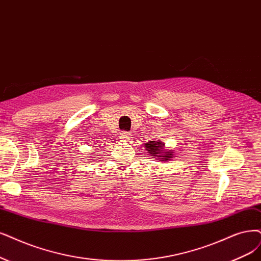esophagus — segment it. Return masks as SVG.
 Returning <instances> with one entry per match:
<instances>
[{"mask_svg":"<svg viewBox=\"0 0 261 261\" xmlns=\"http://www.w3.org/2000/svg\"><path fill=\"white\" fill-rule=\"evenodd\" d=\"M120 138H121V140L127 141V140L131 139V134L129 132H127V131H122L121 134H120Z\"/></svg>","mask_w":261,"mask_h":261,"instance_id":"34e87169","label":"esophagus"}]
</instances>
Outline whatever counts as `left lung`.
<instances>
[{
    "label": "left lung",
    "instance_id": "obj_1",
    "mask_svg": "<svg viewBox=\"0 0 261 261\" xmlns=\"http://www.w3.org/2000/svg\"><path fill=\"white\" fill-rule=\"evenodd\" d=\"M145 148L149 152L151 158H156L160 161L171 160L173 152L172 150H165V143L161 141H150L145 144Z\"/></svg>",
    "mask_w": 261,
    "mask_h": 261
}]
</instances>
